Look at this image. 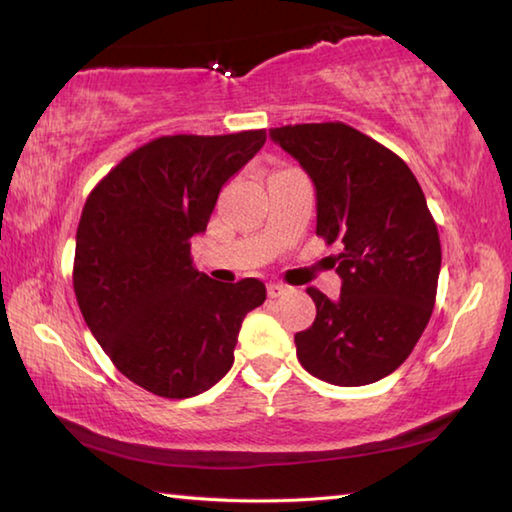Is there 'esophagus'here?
<instances>
[{
	"label": "esophagus",
	"mask_w": 512,
	"mask_h": 512,
	"mask_svg": "<svg viewBox=\"0 0 512 512\" xmlns=\"http://www.w3.org/2000/svg\"><path fill=\"white\" fill-rule=\"evenodd\" d=\"M266 293H268V298H280V296H284V293H289V287H287V284H280V282H268Z\"/></svg>",
	"instance_id": "esophagus-1"
}]
</instances>
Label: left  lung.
<instances>
[{"instance_id": "obj_1", "label": "left lung", "mask_w": 512, "mask_h": 512, "mask_svg": "<svg viewBox=\"0 0 512 512\" xmlns=\"http://www.w3.org/2000/svg\"><path fill=\"white\" fill-rule=\"evenodd\" d=\"M316 187V235L339 241L341 296L309 287L316 320L296 334L302 368L334 386H366L413 352L436 302L440 239L406 162L341 121L268 131Z\"/></svg>"}]
</instances>
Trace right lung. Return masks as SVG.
Listing matches in <instances>:
<instances>
[{
  "instance_id": "right-lung-1",
  "label": "right lung",
  "mask_w": 512,
  "mask_h": 512,
  "mask_svg": "<svg viewBox=\"0 0 512 512\" xmlns=\"http://www.w3.org/2000/svg\"><path fill=\"white\" fill-rule=\"evenodd\" d=\"M264 142L266 131L158 137L85 201L76 300L121 375L153 395L185 400L212 388L232 368L246 314L266 300L255 277L214 282L189 255L221 187Z\"/></svg>"
}]
</instances>
